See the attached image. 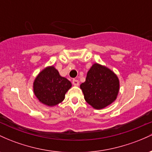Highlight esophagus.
Masks as SVG:
<instances>
[{
    "label": "esophagus",
    "mask_w": 152,
    "mask_h": 152,
    "mask_svg": "<svg viewBox=\"0 0 152 152\" xmlns=\"http://www.w3.org/2000/svg\"><path fill=\"white\" fill-rule=\"evenodd\" d=\"M73 84L74 85V86H78V85H79V81H78V80H76V79H74L73 80Z\"/></svg>",
    "instance_id": "34e87169"
}]
</instances>
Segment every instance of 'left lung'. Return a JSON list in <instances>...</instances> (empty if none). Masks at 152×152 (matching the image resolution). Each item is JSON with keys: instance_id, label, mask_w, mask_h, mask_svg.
<instances>
[{"instance_id": "1", "label": "left lung", "mask_w": 152, "mask_h": 152, "mask_svg": "<svg viewBox=\"0 0 152 152\" xmlns=\"http://www.w3.org/2000/svg\"><path fill=\"white\" fill-rule=\"evenodd\" d=\"M85 101L94 109H104L116 101L120 83L113 71L95 63L87 73L86 81L80 85Z\"/></svg>"}]
</instances>
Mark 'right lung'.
<instances>
[{"label": "right lung", "instance_id": "right-lung-1", "mask_svg": "<svg viewBox=\"0 0 152 152\" xmlns=\"http://www.w3.org/2000/svg\"><path fill=\"white\" fill-rule=\"evenodd\" d=\"M71 86V82L61 76L53 66H46L40 71L33 83L34 93L38 100L50 107L61 103Z\"/></svg>", "mask_w": 152, "mask_h": 152}]
</instances>
